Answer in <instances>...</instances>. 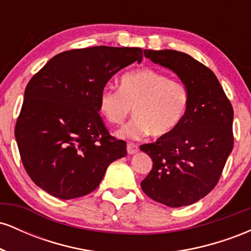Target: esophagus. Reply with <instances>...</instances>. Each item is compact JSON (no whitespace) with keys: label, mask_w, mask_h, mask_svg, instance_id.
<instances>
[{"label":"esophagus","mask_w":251,"mask_h":251,"mask_svg":"<svg viewBox=\"0 0 251 251\" xmlns=\"http://www.w3.org/2000/svg\"><path fill=\"white\" fill-rule=\"evenodd\" d=\"M139 151V146L134 143H128L127 144V153L128 154H134Z\"/></svg>","instance_id":"esophagus-1"}]
</instances>
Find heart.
Returning a JSON list of instances; mask_svg holds the SVG:
<instances>
[{"mask_svg":"<svg viewBox=\"0 0 251 251\" xmlns=\"http://www.w3.org/2000/svg\"><path fill=\"white\" fill-rule=\"evenodd\" d=\"M190 92L180 80L152 68L124 74L120 91L106 87L99 96V111L109 124L120 125L133 108L135 117L118 132L127 139L150 133L164 137L181 123L189 107Z\"/></svg>","mask_w":251,"mask_h":251,"instance_id":"heart-1","label":"heart"}]
</instances>
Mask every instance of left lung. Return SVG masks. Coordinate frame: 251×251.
I'll return each mask as SVG.
<instances>
[{
  "label": "left lung",
  "mask_w": 251,
  "mask_h": 251,
  "mask_svg": "<svg viewBox=\"0 0 251 251\" xmlns=\"http://www.w3.org/2000/svg\"><path fill=\"white\" fill-rule=\"evenodd\" d=\"M188 86L189 107L171 133L140 150L153 165L142 181L150 198L170 208L191 205L215 188L234 148V109L210 68L181 51L144 50Z\"/></svg>",
  "instance_id": "obj_1"
}]
</instances>
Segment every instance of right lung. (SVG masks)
Segmentation results:
<instances>
[{
    "label": "right lung",
    "instance_id": "add662e5",
    "mask_svg": "<svg viewBox=\"0 0 251 251\" xmlns=\"http://www.w3.org/2000/svg\"><path fill=\"white\" fill-rule=\"evenodd\" d=\"M142 59L135 47L72 50L51 57L29 80L15 138L39 188L61 200L88 195L109 164L127 154L126 143L109 134L98 113L99 96L117 72Z\"/></svg>",
    "mask_w": 251,
    "mask_h": 251
}]
</instances>
